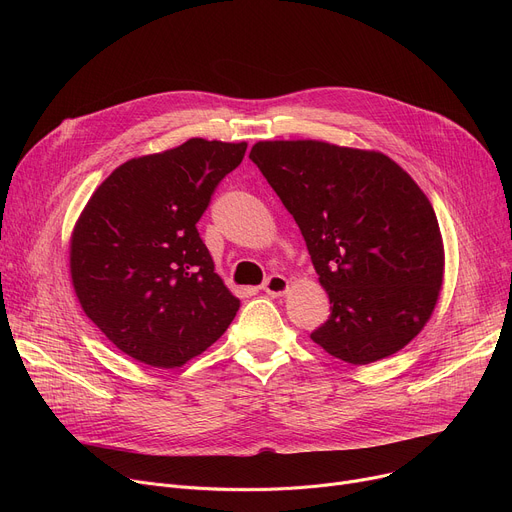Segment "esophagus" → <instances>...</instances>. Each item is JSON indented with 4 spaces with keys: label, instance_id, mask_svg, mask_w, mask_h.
Wrapping results in <instances>:
<instances>
[{
    "label": "esophagus",
    "instance_id": "1",
    "mask_svg": "<svg viewBox=\"0 0 512 512\" xmlns=\"http://www.w3.org/2000/svg\"><path fill=\"white\" fill-rule=\"evenodd\" d=\"M261 288L267 294H272V297H280V294H284L288 290V280L284 276H280V274H274V276H270V278L263 282Z\"/></svg>",
    "mask_w": 512,
    "mask_h": 512
}]
</instances>
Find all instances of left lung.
Masks as SVG:
<instances>
[{"mask_svg":"<svg viewBox=\"0 0 512 512\" xmlns=\"http://www.w3.org/2000/svg\"><path fill=\"white\" fill-rule=\"evenodd\" d=\"M249 157L299 224L330 297L311 340L353 365L407 346L444 278L436 211L415 180L384 153L324 141H259Z\"/></svg>","mask_w":512,"mask_h":512,"instance_id":"8db88e82","label":"left lung"}]
</instances>
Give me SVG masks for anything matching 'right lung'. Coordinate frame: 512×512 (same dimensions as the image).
Returning a JSON list of instances; mask_svg holds the SVG:
<instances>
[{
	"mask_svg": "<svg viewBox=\"0 0 512 512\" xmlns=\"http://www.w3.org/2000/svg\"><path fill=\"white\" fill-rule=\"evenodd\" d=\"M247 143L191 139L130 159L80 213L70 274L87 317L122 353L180 367L218 340L240 301L213 272L197 222Z\"/></svg>",
	"mask_w": 512,
	"mask_h": 512,
	"instance_id": "obj_1",
	"label": "right lung"
}]
</instances>
